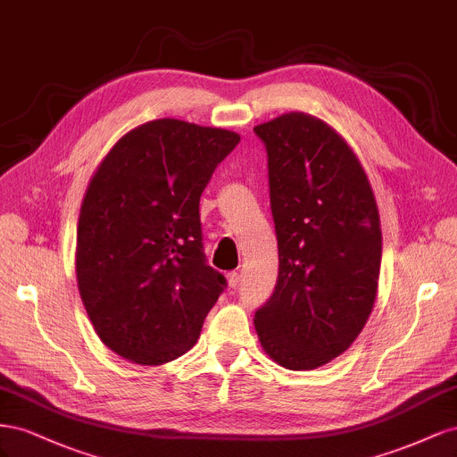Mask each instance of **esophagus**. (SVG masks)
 Here are the masks:
<instances>
[{
  "instance_id": "34e87169",
  "label": "esophagus",
  "mask_w": 457,
  "mask_h": 457,
  "mask_svg": "<svg viewBox=\"0 0 457 457\" xmlns=\"http://www.w3.org/2000/svg\"><path fill=\"white\" fill-rule=\"evenodd\" d=\"M226 279H228V285H229V287H237V285H239V281H241L239 271H228Z\"/></svg>"
}]
</instances>
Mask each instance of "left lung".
Returning <instances> with one entry per match:
<instances>
[{
    "instance_id": "left-lung-1",
    "label": "left lung",
    "mask_w": 457,
    "mask_h": 457,
    "mask_svg": "<svg viewBox=\"0 0 457 457\" xmlns=\"http://www.w3.org/2000/svg\"><path fill=\"white\" fill-rule=\"evenodd\" d=\"M268 151L279 273L254 329L279 366L316 370L356 341L377 296L381 220L366 170L335 129L306 112L254 126Z\"/></svg>"
}]
</instances>
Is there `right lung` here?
<instances>
[{
    "mask_svg": "<svg viewBox=\"0 0 457 457\" xmlns=\"http://www.w3.org/2000/svg\"><path fill=\"white\" fill-rule=\"evenodd\" d=\"M239 134L159 119L129 129L91 176L76 281L101 343L141 366L197 343L226 278L206 264L199 199Z\"/></svg>",
    "mask_w": 457,
    "mask_h": 457,
    "instance_id": "1",
    "label": "right lung"
}]
</instances>
